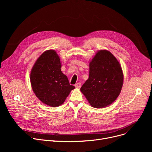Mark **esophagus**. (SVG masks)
Returning <instances> with one entry per match:
<instances>
[{"label": "esophagus", "instance_id": "34e87169", "mask_svg": "<svg viewBox=\"0 0 152 152\" xmlns=\"http://www.w3.org/2000/svg\"><path fill=\"white\" fill-rule=\"evenodd\" d=\"M75 87H76V88H77V89L80 88V87H81V83H76V84H75Z\"/></svg>", "mask_w": 152, "mask_h": 152}]
</instances>
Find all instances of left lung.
<instances>
[{"instance_id":"obj_1","label":"left lung","mask_w":152,"mask_h":152,"mask_svg":"<svg viewBox=\"0 0 152 152\" xmlns=\"http://www.w3.org/2000/svg\"><path fill=\"white\" fill-rule=\"evenodd\" d=\"M123 83L120 64L108 50L99 51L89 63V79L81 91L94 108L111 104L119 96Z\"/></svg>"}]
</instances>
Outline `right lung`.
Here are the masks:
<instances>
[{
    "label": "right lung",
    "mask_w": 152,
    "mask_h": 152,
    "mask_svg": "<svg viewBox=\"0 0 152 152\" xmlns=\"http://www.w3.org/2000/svg\"><path fill=\"white\" fill-rule=\"evenodd\" d=\"M61 66L57 52L49 50L38 58L31 72V84L36 97L52 107L61 105L71 91L75 88L69 84Z\"/></svg>",
    "instance_id": "right-lung-1"
}]
</instances>
